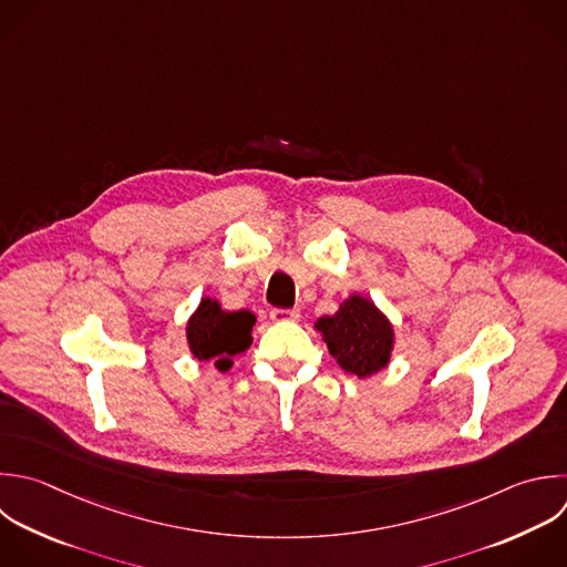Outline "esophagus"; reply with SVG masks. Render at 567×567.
<instances>
[{
	"label": "esophagus",
	"instance_id": "esophagus-1",
	"mask_svg": "<svg viewBox=\"0 0 567 567\" xmlns=\"http://www.w3.org/2000/svg\"><path fill=\"white\" fill-rule=\"evenodd\" d=\"M299 317H301V315H299L297 308H292V310L272 308V310H270V319H272V321H297Z\"/></svg>",
	"mask_w": 567,
	"mask_h": 567
}]
</instances>
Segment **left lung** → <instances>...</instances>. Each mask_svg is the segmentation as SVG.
I'll return each mask as SVG.
<instances>
[{"label": "left lung", "instance_id": "left-lung-1", "mask_svg": "<svg viewBox=\"0 0 567 567\" xmlns=\"http://www.w3.org/2000/svg\"><path fill=\"white\" fill-rule=\"evenodd\" d=\"M315 328L337 363L359 379L383 370L390 361L394 348L392 323L361 295H350L334 315L317 319Z\"/></svg>", "mask_w": 567, "mask_h": 567}]
</instances>
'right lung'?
Returning <instances> with one entry per match:
<instances>
[{
	"mask_svg": "<svg viewBox=\"0 0 567 567\" xmlns=\"http://www.w3.org/2000/svg\"><path fill=\"white\" fill-rule=\"evenodd\" d=\"M255 315L248 310H221L217 299L204 297L188 319L186 339L190 352L199 361H215V368L226 372L233 357L241 354L252 343Z\"/></svg>",
	"mask_w": 567,
	"mask_h": 567,
	"instance_id": "1",
	"label": "right lung"
}]
</instances>
